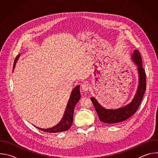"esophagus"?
I'll use <instances>...</instances> for the list:
<instances>
[{
    "label": "esophagus",
    "mask_w": 158,
    "mask_h": 158,
    "mask_svg": "<svg viewBox=\"0 0 158 158\" xmlns=\"http://www.w3.org/2000/svg\"><path fill=\"white\" fill-rule=\"evenodd\" d=\"M89 89V85L87 84H83L81 85V91L82 92H84L86 93L88 90Z\"/></svg>",
    "instance_id": "34e87169"
}]
</instances>
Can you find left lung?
I'll return each instance as SVG.
<instances>
[{"mask_svg":"<svg viewBox=\"0 0 158 158\" xmlns=\"http://www.w3.org/2000/svg\"><path fill=\"white\" fill-rule=\"evenodd\" d=\"M131 59L137 65L138 72V85L132 100L127 105L116 109H106L102 106L94 97L91 100L94 104L100 121L107 124H115L123 122L131 117L138 109L146 91V74L143 67L142 59L139 52L134 50Z\"/></svg>","mask_w":158,"mask_h":158,"instance_id":"left-lung-1","label":"left lung"}]
</instances>
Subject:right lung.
Masks as SVG:
<instances>
[{"label":"right lung","mask_w":158,"mask_h":158,"mask_svg":"<svg viewBox=\"0 0 158 158\" xmlns=\"http://www.w3.org/2000/svg\"><path fill=\"white\" fill-rule=\"evenodd\" d=\"M20 54H19L14 61V67H13V71L15 68V66L16 64V62L17 60L19 59ZM79 85H76L71 92L69 99L68 101V102L67 104V106L64 112V116L62 118V119L60 121V122L56 124V126L51 127V128H47V129H44V128H40L38 127V129L40 130L47 132H51V133H56V132H63L68 130L72 126L73 122V115H74V107L76 105V104L78 102L81 98V93H80V90H79Z\"/></svg>","instance_id":"add662e5"}]
</instances>
